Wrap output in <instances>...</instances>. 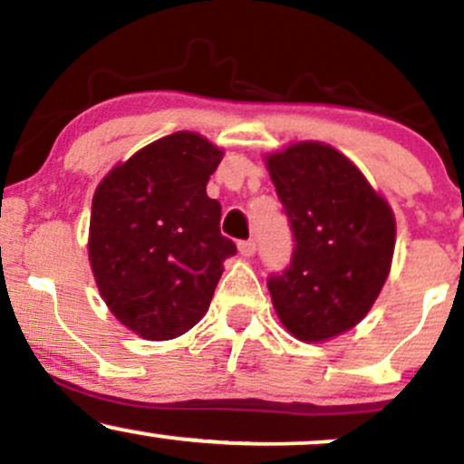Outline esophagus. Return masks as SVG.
<instances>
[{
    "mask_svg": "<svg viewBox=\"0 0 464 464\" xmlns=\"http://www.w3.org/2000/svg\"><path fill=\"white\" fill-rule=\"evenodd\" d=\"M237 248L242 256H253L256 250V244H255V239H242V242H237Z\"/></svg>",
    "mask_w": 464,
    "mask_h": 464,
    "instance_id": "esophagus-1",
    "label": "esophagus"
}]
</instances>
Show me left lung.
<instances>
[{
    "label": "left lung",
    "instance_id": "left-lung-1",
    "mask_svg": "<svg viewBox=\"0 0 464 464\" xmlns=\"http://www.w3.org/2000/svg\"><path fill=\"white\" fill-rule=\"evenodd\" d=\"M266 161L295 242L289 266L267 278L272 304L294 337L326 342L356 326L381 294L393 211L328 144L298 142Z\"/></svg>",
    "mask_w": 464,
    "mask_h": 464
}]
</instances>
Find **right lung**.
Masks as SVG:
<instances>
[{
  "mask_svg": "<svg viewBox=\"0 0 464 464\" xmlns=\"http://www.w3.org/2000/svg\"><path fill=\"white\" fill-rule=\"evenodd\" d=\"M220 160L203 136L177 131L111 169L94 192V281L119 322L150 342L175 339L208 314L222 261L237 253L208 197Z\"/></svg>",
  "mask_w": 464,
  "mask_h": 464,
  "instance_id": "obj_1",
  "label": "right lung"
}]
</instances>
